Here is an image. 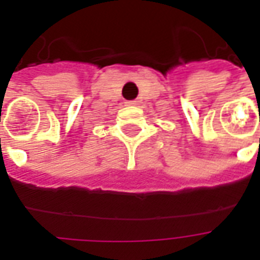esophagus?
Returning a JSON list of instances; mask_svg holds the SVG:
<instances>
[{
    "label": "esophagus",
    "instance_id": "esophagus-1",
    "mask_svg": "<svg viewBox=\"0 0 260 260\" xmlns=\"http://www.w3.org/2000/svg\"><path fill=\"white\" fill-rule=\"evenodd\" d=\"M126 104H128V105H135V104H136V101H126Z\"/></svg>",
    "mask_w": 260,
    "mask_h": 260
}]
</instances>
